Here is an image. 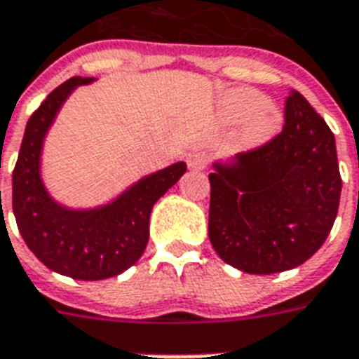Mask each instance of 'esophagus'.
<instances>
[{
    "label": "esophagus",
    "instance_id": "esophagus-1",
    "mask_svg": "<svg viewBox=\"0 0 359 359\" xmlns=\"http://www.w3.org/2000/svg\"><path fill=\"white\" fill-rule=\"evenodd\" d=\"M210 162V156L203 151H197V153H191L189 158H187V166L191 170H205Z\"/></svg>",
    "mask_w": 359,
    "mask_h": 359
}]
</instances>
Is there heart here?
Masks as SVG:
<instances>
[{
	"mask_svg": "<svg viewBox=\"0 0 359 359\" xmlns=\"http://www.w3.org/2000/svg\"><path fill=\"white\" fill-rule=\"evenodd\" d=\"M224 112L231 122H243L256 116L248 130V137L252 141L268 140L269 135H273L279 122L277 114L268 109V99L250 90H237L229 93L224 103Z\"/></svg>",
	"mask_w": 359,
	"mask_h": 359,
	"instance_id": "obj_1",
	"label": "heart"
}]
</instances>
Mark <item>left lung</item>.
<instances>
[{
	"label": "left lung",
	"mask_w": 359,
	"mask_h": 359,
	"mask_svg": "<svg viewBox=\"0 0 359 359\" xmlns=\"http://www.w3.org/2000/svg\"><path fill=\"white\" fill-rule=\"evenodd\" d=\"M214 168L208 237L224 262L269 276L304 264L325 243L342 189L337 145L297 90L285 99L281 132Z\"/></svg>",
	"instance_id": "obj_1"
}]
</instances>
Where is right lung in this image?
<instances>
[{
    "instance_id": "obj_1",
    "label": "right lung",
    "mask_w": 359,
    "mask_h": 359,
    "mask_svg": "<svg viewBox=\"0 0 359 359\" xmlns=\"http://www.w3.org/2000/svg\"><path fill=\"white\" fill-rule=\"evenodd\" d=\"M88 82L91 78L74 76L61 83L28 120L13 170V212L22 239L41 264L61 276L97 281L118 276L140 260L154 203L187 166L176 162L143 177L114 203L95 210H69L51 201L40 177L41 143L70 91Z\"/></svg>"
}]
</instances>
